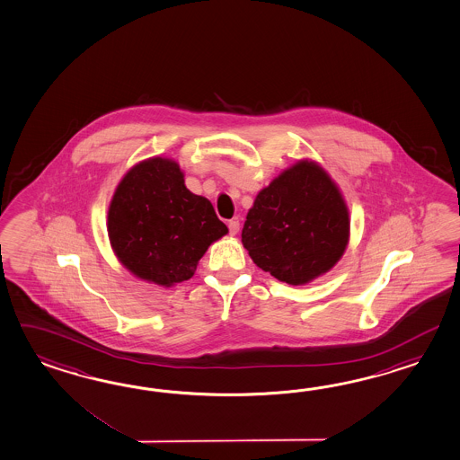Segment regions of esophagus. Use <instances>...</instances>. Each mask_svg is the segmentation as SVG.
<instances>
[{"mask_svg":"<svg viewBox=\"0 0 460 460\" xmlns=\"http://www.w3.org/2000/svg\"><path fill=\"white\" fill-rule=\"evenodd\" d=\"M228 230H230V235H236V234H238V230H240V222H238V218H234V220H230V222H228Z\"/></svg>","mask_w":460,"mask_h":460,"instance_id":"obj_1","label":"esophagus"}]
</instances>
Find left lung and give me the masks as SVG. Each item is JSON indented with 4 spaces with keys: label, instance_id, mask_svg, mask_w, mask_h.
<instances>
[{
    "label": "left lung",
    "instance_id": "1",
    "mask_svg": "<svg viewBox=\"0 0 460 460\" xmlns=\"http://www.w3.org/2000/svg\"><path fill=\"white\" fill-rule=\"evenodd\" d=\"M349 234L341 190L322 166L300 160L257 195L242 243L261 270L280 282L304 285L341 260Z\"/></svg>",
    "mask_w": 460,
    "mask_h": 460
}]
</instances>
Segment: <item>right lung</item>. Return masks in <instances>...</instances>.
<instances>
[{
  "instance_id": "obj_1",
  "label": "right lung",
  "mask_w": 460,
  "mask_h": 460,
  "mask_svg": "<svg viewBox=\"0 0 460 460\" xmlns=\"http://www.w3.org/2000/svg\"><path fill=\"white\" fill-rule=\"evenodd\" d=\"M226 234L212 203L191 193L177 162L162 156L133 166L108 208V236L121 265L162 287L191 279L207 248Z\"/></svg>"
}]
</instances>
